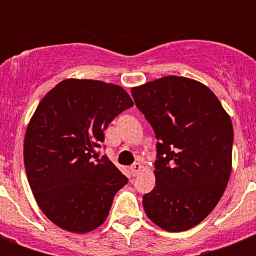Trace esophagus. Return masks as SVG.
<instances>
[{
  "label": "esophagus",
  "mask_w": 256,
  "mask_h": 256,
  "mask_svg": "<svg viewBox=\"0 0 256 256\" xmlns=\"http://www.w3.org/2000/svg\"><path fill=\"white\" fill-rule=\"evenodd\" d=\"M140 170H142V164H140V162H136V164H132V166H130V171H132V174L134 175V176L140 174Z\"/></svg>",
  "instance_id": "esophagus-1"
}]
</instances>
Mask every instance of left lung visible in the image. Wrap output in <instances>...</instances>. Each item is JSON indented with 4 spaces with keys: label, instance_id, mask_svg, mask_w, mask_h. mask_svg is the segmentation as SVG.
Here are the masks:
<instances>
[{
    "label": "left lung",
    "instance_id": "8db88e82",
    "mask_svg": "<svg viewBox=\"0 0 256 256\" xmlns=\"http://www.w3.org/2000/svg\"><path fill=\"white\" fill-rule=\"evenodd\" d=\"M156 132V187L144 212L170 232L196 226L214 210L231 174L234 130L214 92L200 82L168 76L132 90Z\"/></svg>",
    "mask_w": 256,
    "mask_h": 256
}]
</instances>
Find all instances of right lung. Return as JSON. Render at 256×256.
<instances>
[{"label":"right lung","instance_id":"add662e5","mask_svg":"<svg viewBox=\"0 0 256 256\" xmlns=\"http://www.w3.org/2000/svg\"><path fill=\"white\" fill-rule=\"evenodd\" d=\"M132 106L120 86L92 80H65L42 98L26 128L24 162L34 198L54 224L88 232L106 220L128 179L96 148Z\"/></svg>","mask_w":256,"mask_h":256}]
</instances>
